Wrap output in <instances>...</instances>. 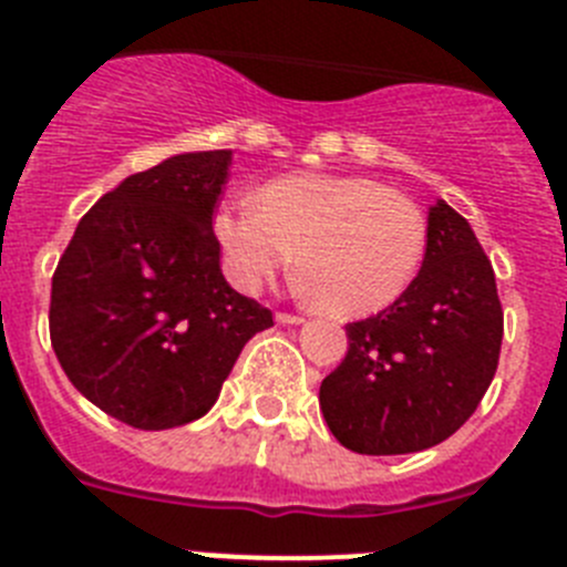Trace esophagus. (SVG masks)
<instances>
[{
	"instance_id": "1",
	"label": "esophagus",
	"mask_w": 567,
	"mask_h": 567,
	"mask_svg": "<svg viewBox=\"0 0 567 567\" xmlns=\"http://www.w3.org/2000/svg\"><path fill=\"white\" fill-rule=\"evenodd\" d=\"M275 320H278V323H284V327H292V323H303V318H300V315H292V312H275Z\"/></svg>"
}]
</instances>
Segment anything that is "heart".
Wrapping results in <instances>:
<instances>
[{"label":"heart","mask_w":567,"mask_h":567,"mask_svg":"<svg viewBox=\"0 0 567 567\" xmlns=\"http://www.w3.org/2000/svg\"><path fill=\"white\" fill-rule=\"evenodd\" d=\"M213 233L224 267L255 292L298 252L303 287L320 309L363 318L412 287L429 247V221L414 198L363 175H284L255 202L218 207Z\"/></svg>","instance_id":"obj_1"}]
</instances>
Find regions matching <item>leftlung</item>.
I'll list each match as a JSON object with an SVG mask.
<instances>
[{
	"label": "left lung",
	"instance_id": "1",
	"mask_svg": "<svg viewBox=\"0 0 567 567\" xmlns=\"http://www.w3.org/2000/svg\"><path fill=\"white\" fill-rule=\"evenodd\" d=\"M349 352L320 383V412L358 454H412L477 412L499 363L503 303L488 255L445 202L429 247L392 307L346 327Z\"/></svg>",
	"mask_w": 567,
	"mask_h": 567
}]
</instances>
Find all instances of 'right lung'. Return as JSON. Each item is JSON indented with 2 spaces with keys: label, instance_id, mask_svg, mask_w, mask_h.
I'll return each instance as SVG.
<instances>
[{
  "label": "right lung",
  "instance_id": "right-lung-1",
  "mask_svg": "<svg viewBox=\"0 0 567 567\" xmlns=\"http://www.w3.org/2000/svg\"><path fill=\"white\" fill-rule=\"evenodd\" d=\"M229 150L173 155L84 213L50 289V343L104 414L162 432L204 417L272 312L221 275Z\"/></svg>",
  "mask_w": 567,
  "mask_h": 567
}]
</instances>
